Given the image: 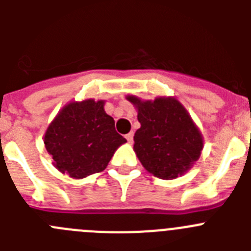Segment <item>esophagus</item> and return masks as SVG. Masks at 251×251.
Instances as JSON below:
<instances>
[{
  "label": "esophagus",
  "mask_w": 251,
  "mask_h": 251,
  "mask_svg": "<svg viewBox=\"0 0 251 251\" xmlns=\"http://www.w3.org/2000/svg\"><path fill=\"white\" fill-rule=\"evenodd\" d=\"M126 138H127V141L129 142V143H132V142H133V132L128 133L127 136H126Z\"/></svg>",
  "instance_id": "34e87169"
}]
</instances>
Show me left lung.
Wrapping results in <instances>:
<instances>
[{
    "label": "left lung",
    "mask_w": 251,
    "mask_h": 251,
    "mask_svg": "<svg viewBox=\"0 0 251 251\" xmlns=\"http://www.w3.org/2000/svg\"><path fill=\"white\" fill-rule=\"evenodd\" d=\"M137 109L141 128L134 134L133 150L142 166L153 176L175 179L200 158L203 148L201 130L185 106L175 97L142 100L127 95Z\"/></svg>",
    "instance_id": "1"
}]
</instances>
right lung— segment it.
Masks as SVG:
<instances>
[{"label": "right lung", "mask_w": 251, "mask_h": 251, "mask_svg": "<svg viewBox=\"0 0 251 251\" xmlns=\"http://www.w3.org/2000/svg\"><path fill=\"white\" fill-rule=\"evenodd\" d=\"M104 104L94 99L70 101L49 124L44 145L54 167L63 175L81 179L101 172L127 142L117 133Z\"/></svg>", "instance_id": "right-lung-1"}]
</instances>
